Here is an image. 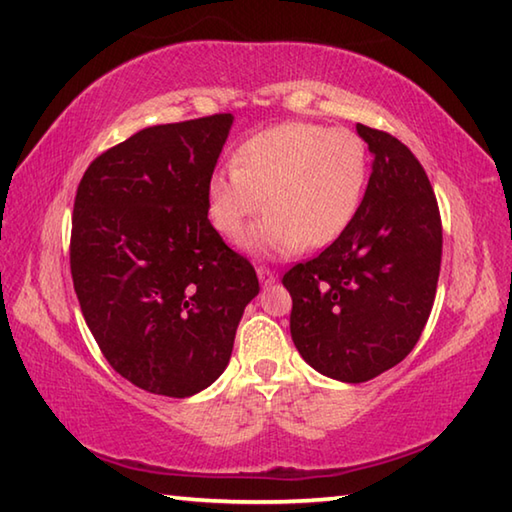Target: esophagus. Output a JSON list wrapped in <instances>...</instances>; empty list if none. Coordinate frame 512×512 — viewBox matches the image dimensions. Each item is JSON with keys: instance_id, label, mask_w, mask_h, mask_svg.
<instances>
[{"instance_id": "34e87169", "label": "esophagus", "mask_w": 512, "mask_h": 512, "mask_svg": "<svg viewBox=\"0 0 512 512\" xmlns=\"http://www.w3.org/2000/svg\"><path fill=\"white\" fill-rule=\"evenodd\" d=\"M256 272H258V278H260V283H263V285L274 283L276 278H278V274L274 272V269H269V267H265V265L256 267Z\"/></svg>"}]
</instances>
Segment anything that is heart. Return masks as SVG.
Segmentation results:
<instances>
[{
    "label": "heart",
    "instance_id": "heart-1",
    "mask_svg": "<svg viewBox=\"0 0 512 512\" xmlns=\"http://www.w3.org/2000/svg\"><path fill=\"white\" fill-rule=\"evenodd\" d=\"M231 167L207 182L211 227L229 243H243L265 200L269 216L249 247L292 254L330 245L350 227L368 187L370 153L352 129L294 120L240 142Z\"/></svg>",
    "mask_w": 512,
    "mask_h": 512
}]
</instances>
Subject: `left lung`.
<instances>
[{"instance_id": "1", "label": "left lung", "mask_w": 512, "mask_h": 512, "mask_svg": "<svg viewBox=\"0 0 512 512\" xmlns=\"http://www.w3.org/2000/svg\"><path fill=\"white\" fill-rule=\"evenodd\" d=\"M374 153L359 214L321 254L289 267V332L303 359L345 383L370 381L417 345L435 303L441 216L406 144L365 124Z\"/></svg>"}]
</instances>
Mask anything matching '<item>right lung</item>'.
Listing matches in <instances>:
<instances>
[{
	"label": "right lung",
	"mask_w": 512,
	"mask_h": 512,
	"mask_svg": "<svg viewBox=\"0 0 512 512\" xmlns=\"http://www.w3.org/2000/svg\"><path fill=\"white\" fill-rule=\"evenodd\" d=\"M231 113L158 124L95 158L77 185L71 276L111 368L185 399L227 368L258 276L207 218Z\"/></svg>",
	"instance_id": "obj_1"
}]
</instances>
